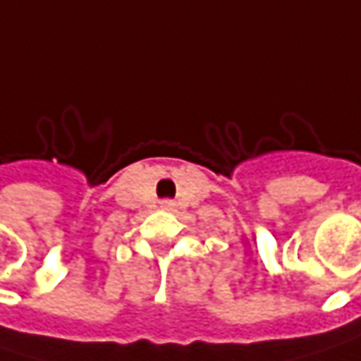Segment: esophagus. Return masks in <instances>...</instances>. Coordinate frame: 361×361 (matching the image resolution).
<instances>
[{
    "label": "esophagus",
    "instance_id": "esophagus-1",
    "mask_svg": "<svg viewBox=\"0 0 361 361\" xmlns=\"http://www.w3.org/2000/svg\"><path fill=\"white\" fill-rule=\"evenodd\" d=\"M172 205H174V203H172V201H162V207H166V209H170V207H172Z\"/></svg>",
    "mask_w": 361,
    "mask_h": 361
}]
</instances>
